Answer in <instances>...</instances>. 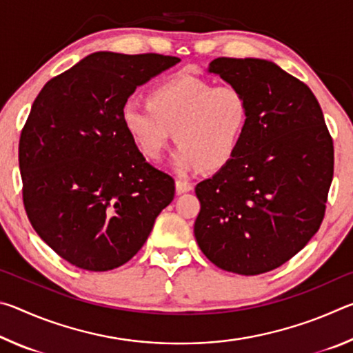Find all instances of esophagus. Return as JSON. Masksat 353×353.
I'll return each mask as SVG.
<instances>
[{
  "mask_svg": "<svg viewBox=\"0 0 353 353\" xmlns=\"http://www.w3.org/2000/svg\"><path fill=\"white\" fill-rule=\"evenodd\" d=\"M193 190V185H191L190 182L183 181V179H177L176 181V191L177 194H182V193H187V191H191Z\"/></svg>",
  "mask_w": 353,
  "mask_h": 353,
  "instance_id": "34e87169",
  "label": "esophagus"
}]
</instances>
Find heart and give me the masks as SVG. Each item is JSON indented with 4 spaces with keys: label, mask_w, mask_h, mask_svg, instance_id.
<instances>
[{
    "label": "heart",
    "mask_w": 353,
    "mask_h": 353,
    "mask_svg": "<svg viewBox=\"0 0 353 353\" xmlns=\"http://www.w3.org/2000/svg\"><path fill=\"white\" fill-rule=\"evenodd\" d=\"M121 121L148 159L157 160L174 139L176 170L187 172L202 165L219 170L235 157L250 121L249 99L234 83H213L179 74L159 83L148 103L130 99L121 107Z\"/></svg>",
    "instance_id": "obj_1"
}]
</instances>
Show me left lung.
Segmentation results:
<instances>
[{"mask_svg": "<svg viewBox=\"0 0 353 353\" xmlns=\"http://www.w3.org/2000/svg\"><path fill=\"white\" fill-rule=\"evenodd\" d=\"M246 93L250 121L240 149L196 185L194 236L213 265L241 276L276 270L319 230L333 179V140L302 81L263 59L208 65Z\"/></svg>", "mask_w": 353, "mask_h": 353, "instance_id": "1", "label": "left lung"}]
</instances>
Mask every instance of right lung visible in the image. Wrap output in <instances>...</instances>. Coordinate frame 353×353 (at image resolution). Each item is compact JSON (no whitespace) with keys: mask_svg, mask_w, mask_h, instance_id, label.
Listing matches in <instances>:
<instances>
[{"mask_svg":"<svg viewBox=\"0 0 353 353\" xmlns=\"http://www.w3.org/2000/svg\"><path fill=\"white\" fill-rule=\"evenodd\" d=\"M177 62L154 52H93L34 101L19 146L23 204L41 240L76 268L128 263L174 199V179L146 162L121 107Z\"/></svg>","mask_w":353,"mask_h":353,"instance_id":"add662e5","label":"right lung"}]
</instances>
